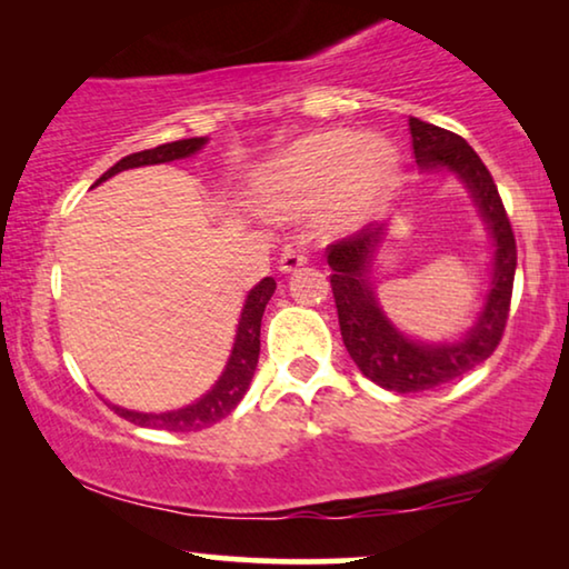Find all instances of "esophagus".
I'll list each match as a JSON object with an SVG mask.
<instances>
[{
    "label": "esophagus",
    "instance_id": "esophagus-1",
    "mask_svg": "<svg viewBox=\"0 0 569 569\" xmlns=\"http://www.w3.org/2000/svg\"><path fill=\"white\" fill-rule=\"evenodd\" d=\"M305 264H307L305 252H299V249H286V252L280 254V260H278V270L280 272H293V270L305 268Z\"/></svg>",
    "mask_w": 569,
    "mask_h": 569
}]
</instances>
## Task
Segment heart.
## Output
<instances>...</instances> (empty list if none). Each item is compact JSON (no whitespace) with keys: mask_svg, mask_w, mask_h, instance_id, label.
Instances as JSON below:
<instances>
[{"mask_svg":"<svg viewBox=\"0 0 569 569\" xmlns=\"http://www.w3.org/2000/svg\"><path fill=\"white\" fill-rule=\"evenodd\" d=\"M398 173V156L380 138L317 132L257 169L252 194L272 216L320 208L330 231H348L377 213Z\"/></svg>","mask_w":569,"mask_h":569,"instance_id":"1","label":"heart"}]
</instances>
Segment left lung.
<instances>
[{
    "instance_id": "8db88e82",
    "label": "left lung",
    "mask_w": 569,
    "mask_h": 569,
    "mask_svg": "<svg viewBox=\"0 0 569 569\" xmlns=\"http://www.w3.org/2000/svg\"><path fill=\"white\" fill-rule=\"evenodd\" d=\"M408 127H411L413 158L419 169L429 173H456L471 192L489 229L491 247H495L491 286L476 325L460 340L423 343V340L408 338L388 320L372 286L375 257L388 233V223L363 226L353 237L330 244L328 264L332 268L330 286L338 307L340 336L361 375L385 390L421 392L458 380L495 353L502 340L507 315H510L518 247H515L502 197L476 150L460 134H452L429 121L411 117Z\"/></svg>"
}]
</instances>
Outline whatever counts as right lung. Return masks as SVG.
I'll return each mask as SVG.
<instances>
[{
    "mask_svg": "<svg viewBox=\"0 0 569 569\" xmlns=\"http://www.w3.org/2000/svg\"><path fill=\"white\" fill-rule=\"evenodd\" d=\"M206 142L208 138H187L177 142H166V146H158L150 150H140V153H132L113 163L101 179H96L93 187H98L106 179L117 177L119 171L189 158L194 156L197 150L206 148ZM272 293H276V280L272 278H262L260 283L247 293L244 309H241V317L237 325V338H233V348H231L229 361H226V369L216 380L213 388H210L200 400H194L192 406L177 408V411H163V413H142V411H130V408L111 406L113 411H117L121 419L138 423V427L166 429V431H197V429L213 427L216 421L226 419V416L239 406V400L244 398V392L249 390V382H252L254 377L257 359H260V325H262L264 307H268Z\"/></svg>",
    "mask_w": 569,
    "mask_h": 569,
    "instance_id": "1",
    "label": "right lung"
}]
</instances>
